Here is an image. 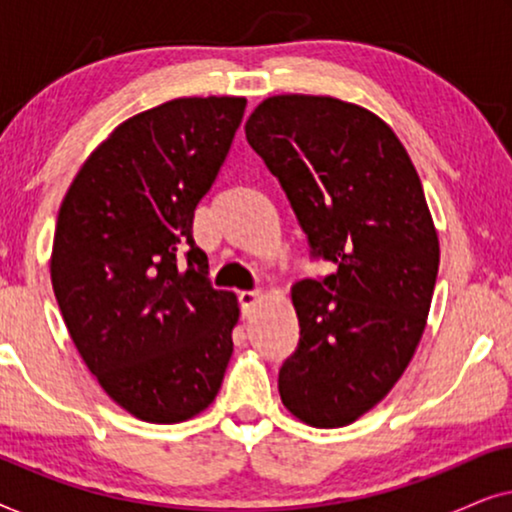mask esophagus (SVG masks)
Segmentation results:
<instances>
[{
    "label": "esophagus",
    "instance_id": "esophagus-1",
    "mask_svg": "<svg viewBox=\"0 0 512 512\" xmlns=\"http://www.w3.org/2000/svg\"><path fill=\"white\" fill-rule=\"evenodd\" d=\"M258 298H261V291H240V293H237V300H240L244 317H247V314L251 312V307L256 305Z\"/></svg>",
    "mask_w": 512,
    "mask_h": 512
}]
</instances>
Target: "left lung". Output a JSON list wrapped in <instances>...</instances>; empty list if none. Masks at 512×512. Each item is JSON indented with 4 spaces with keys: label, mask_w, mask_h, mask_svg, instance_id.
Instances as JSON below:
<instances>
[{
    "label": "left lung",
    "mask_w": 512,
    "mask_h": 512,
    "mask_svg": "<svg viewBox=\"0 0 512 512\" xmlns=\"http://www.w3.org/2000/svg\"><path fill=\"white\" fill-rule=\"evenodd\" d=\"M244 132L310 256L338 268L293 286L300 340L279 396L310 426L352 424L398 382L429 317L440 249L422 181L387 123L335 97H268Z\"/></svg>",
    "instance_id": "1"
}]
</instances>
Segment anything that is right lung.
<instances>
[{"instance_id": "add662e5", "label": "right lung", "mask_w": 512, "mask_h": 512, "mask_svg": "<svg viewBox=\"0 0 512 512\" xmlns=\"http://www.w3.org/2000/svg\"><path fill=\"white\" fill-rule=\"evenodd\" d=\"M244 97H181L118 125L62 200L51 279L90 373L144 422L174 424L219 394L237 298L193 240Z\"/></svg>"}]
</instances>
